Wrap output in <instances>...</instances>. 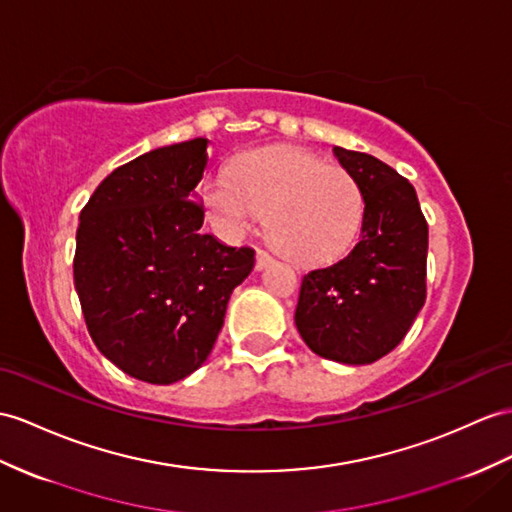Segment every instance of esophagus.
Instances as JSON below:
<instances>
[{
  "label": "esophagus",
  "mask_w": 512,
  "mask_h": 512,
  "mask_svg": "<svg viewBox=\"0 0 512 512\" xmlns=\"http://www.w3.org/2000/svg\"><path fill=\"white\" fill-rule=\"evenodd\" d=\"M271 263H273V258H271L267 252H263V249H260V252L256 254V269L263 271V269H267Z\"/></svg>",
  "instance_id": "1"
}]
</instances>
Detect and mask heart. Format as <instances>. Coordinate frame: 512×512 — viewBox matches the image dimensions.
I'll use <instances>...</instances> for the list:
<instances>
[{"instance_id":"b5f03b06","label":"heart","mask_w":512,"mask_h":512,"mask_svg":"<svg viewBox=\"0 0 512 512\" xmlns=\"http://www.w3.org/2000/svg\"><path fill=\"white\" fill-rule=\"evenodd\" d=\"M208 217L226 239L269 234L297 263H328L352 247L363 223L365 195L341 167L293 147H269L234 162L204 186Z\"/></svg>"}]
</instances>
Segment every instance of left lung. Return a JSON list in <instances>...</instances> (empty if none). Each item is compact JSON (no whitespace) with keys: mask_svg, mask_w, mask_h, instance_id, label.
Listing matches in <instances>:
<instances>
[{"mask_svg":"<svg viewBox=\"0 0 512 512\" xmlns=\"http://www.w3.org/2000/svg\"><path fill=\"white\" fill-rule=\"evenodd\" d=\"M365 195L358 243L308 271L295 326L317 356L369 365L395 350L426 302L428 223L406 178L369 154L332 147Z\"/></svg>","mask_w":512,"mask_h":512,"instance_id":"obj_1","label":"left lung"}]
</instances>
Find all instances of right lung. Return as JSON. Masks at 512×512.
Wrapping results in <instances>:
<instances>
[{
	"label": "right lung",
	"instance_id": "right-lung-1",
	"mask_svg": "<svg viewBox=\"0 0 512 512\" xmlns=\"http://www.w3.org/2000/svg\"><path fill=\"white\" fill-rule=\"evenodd\" d=\"M208 139L115 169L80 213L73 280L97 350L128 376L173 384L206 363L254 249L202 232Z\"/></svg>",
	"mask_w": 512,
	"mask_h": 512
}]
</instances>
